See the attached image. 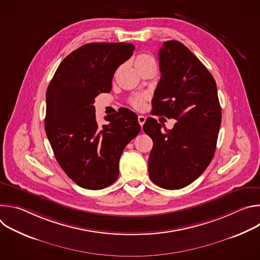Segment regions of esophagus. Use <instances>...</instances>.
I'll return each instance as SVG.
<instances>
[{"instance_id":"obj_1","label":"esophagus","mask_w":260,"mask_h":260,"mask_svg":"<svg viewBox=\"0 0 260 260\" xmlns=\"http://www.w3.org/2000/svg\"><path fill=\"white\" fill-rule=\"evenodd\" d=\"M138 121H139L140 125H141V126H143V124H144V123H145V121H146V117H145V116H143V115H139V116H138Z\"/></svg>"}]
</instances>
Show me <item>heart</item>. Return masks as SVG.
I'll return each instance as SVG.
<instances>
[{
  "mask_svg": "<svg viewBox=\"0 0 260 260\" xmlns=\"http://www.w3.org/2000/svg\"><path fill=\"white\" fill-rule=\"evenodd\" d=\"M153 59L152 56L148 55V54H141L137 57L136 59V62H145V61H148V60H151ZM144 103V99L141 98V96H137L135 98L133 101H132V105L135 107V108H141L142 105Z\"/></svg>",
  "mask_w": 260,
  "mask_h": 260,
  "instance_id": "b5f03b06",
  "label": "heart"
}]
</instances>
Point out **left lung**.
<instances>
[{"mask_svg":"<svg viewBox=\"0 0 260 260\" xmlns=\"http://www.w3.org/2000/svg\"><path fill=\"white\" fill-rule=\"evenodd\" d=\"M160 80L152 99V114L177 120L161 131L148 117L144 132L153 141L149 177L165 189H180L210 165L221 124L216 82L202 61L181 42H164L158 52Z\"/></svg>","mask_w":260,"mask_h":260,"instance_id":"obj_1","label":"left lung"}]
</instances>
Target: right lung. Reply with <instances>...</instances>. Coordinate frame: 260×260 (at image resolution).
Listing matches in <instances>:
<instances>
[{"instance_id": "obj_1", "label": "right lung", "mask_w": 260, "mask_h": 260, "mask_svg": "<svg viewBox=\"0 0 260 260\" xmlns=\"http://www.w3.org/2000/svg\"><path fill=\"white\" fill-rule=\"evenodd\" d=\"M134 50L131 43L85 44L64 57L48 85L45 132L60 168L82 188L113 184L123 149L141 131L126 108L99 125L93 106L101 92L111 91L115 71Z\"/></svg>"}]
</instances>
